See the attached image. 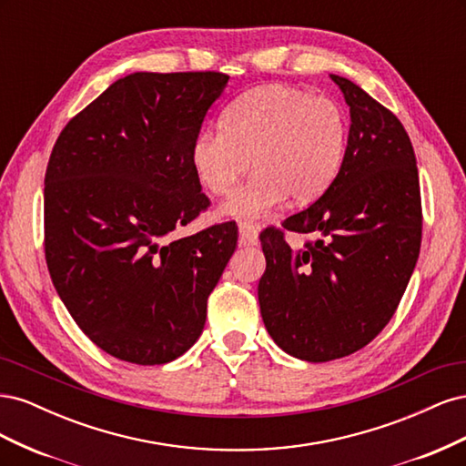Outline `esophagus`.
<instances>
[{"label": "esophagus", "mask_w": 466, "mask_h": 466, "mask_svg": "<svg viewBox=\"0 0 466 466\" xmlns=\"http://www.w3.org/2000/svg\"><path fill=\"white\" fill-rule=\"evenodd\" d=\"M238 241L241 245H257L258 243V228L252 223H238Z\"/></svg>", "instance_id": "1"}]
</instances>
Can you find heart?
Wrapping results in <instances>:
<instances>
[{
  "mask_svg": "<svg viewBox=\"0 0 466 466\" xmlns=\"http://www.w3.org/2000/svg\"><path fill=\"white\" fill-rule=\"evenodd\" d=\"M221 130L196 134L190 161L204 188L229 194L252 165L255 173L237 188L219 214L255 221L288 198L309 204L340 175L350 122L329 96L289 86L250 89L223 110Z\"/></svg>",
  "mask_w": 466,
  "mask_h": 466,
  "instance_id": "1",
  "label": "heart"
}]
</instances>
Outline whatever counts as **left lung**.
<instances>
[{
	"label": "left lung",
	"instance_id": "obj_1",
	"mask_svg": "<svg viewBox=\"0 0 466 466\" xmlns=\"http://www.w3.org/2000/svg\"><path fill=\"white\" fill-rule=\"evenodd\" d=\"M350 106L346 161L332 187L284 229L313 233L293 250L260 235L264 327L286 354L330 361L368 346L397 311L420 255L416 155L400 120L354 81L330 76Z\"/></svg>",
	"mask_w": 466,
	"mask_h": 466
}]
</instances>
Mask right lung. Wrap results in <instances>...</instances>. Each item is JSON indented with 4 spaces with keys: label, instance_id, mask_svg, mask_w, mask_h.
I'll return each mask as SVG.
<instances>
[{
    "label": "right lung",
    "instance_id": "1",
    "mask_svg": "<svg viewBox=\"0 0 466 466\" xmlns=\"http://www.w3.org/2000/svg\"><path fill=\"white\" fill-rule=\"evenodd\" d=\"M228 81L218 72L130 74L69 120L52 149L50 278L77 327L116 360L168 363L204 330L237 225L168 235L209 204L190 149Z\"/></svg>",
    "mask_w": 466,
    "mask_h": 466
}]
</instances>
